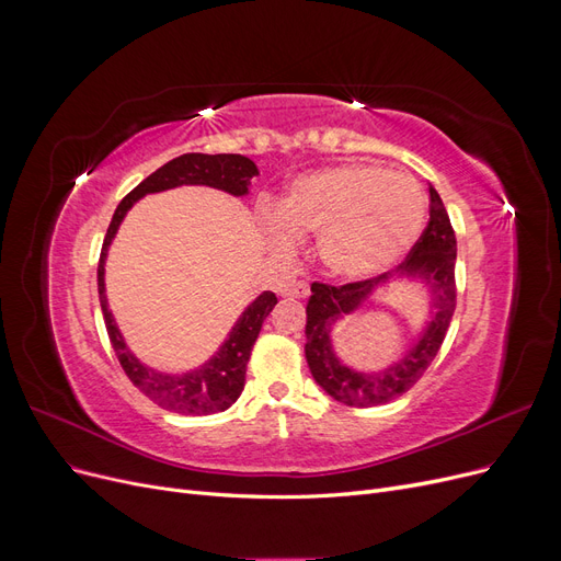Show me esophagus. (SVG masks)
<instances>
[{
    "label": "esophagus",
    "mask_w": 561,
    "mask_h": 561,
    "mask_svg": "<svg viewBox=\"0 0 561 561\" xmlns=\"http://www.w3.org/2000/svg\"><path fill=\"white\" fill-rule=\"evenodd\" d=\"M283 295L290 297V299H307L311 295V290H309L307 283H293V285L285 287Z\"/></svg>",
    "instance_id": "34e87169"
}]
</instances>
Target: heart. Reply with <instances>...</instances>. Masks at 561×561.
Listing matches in <instances>:
<instances>
[{
	"label": "heart",
	"mask_w": 561,
	"mask_h": 561,
	"mask_svg": "<svg viewBox=\"0 0 561 561\" xmlns=\"http://www.w3.org/2000/svg\"><path fill=\"white\" fill-rule=\"evenodd\" d=\"M426 198L410 178L379 165H339L297 178L278 215L262 217L266 243L290 254L297 233H318V254L334 276L365 280L400 262L416 243Z\"/></svg>",
	"instance_id": "obj_1"
}]
</instances>
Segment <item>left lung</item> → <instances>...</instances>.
<instances>
[{
  "instance_id": "obj_1",
  "label": "left lung",
  "mask_w": 561,
  "mask_h": 561,
  "mask_svg": "<svg viewBox=\"0 0 561 561\" xmlns=\"http://www.w3.org/2000/svg\"><path fill=\"white\" fill-rule=\"evenodd\" d=\"M431 219L426 231L407 254V260L388 274L346 285L313 283L307 304V363L316 383L336 402L348 407H377L407 393L421 377L445 342L456 309V236L443 198L428 186ZM421 279L432 295L430 320L419 340L396 363L379 373L353 370L337 360L331 346V328L336 319L359 310L379 286L390 279Z\"/></svg>"
}]
</instances>
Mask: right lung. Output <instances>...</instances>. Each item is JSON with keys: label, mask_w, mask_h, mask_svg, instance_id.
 I'll use <instances>...</instances> for the list:
<instances>
[{"label": "right lung", "mask_w": 561, "mask_h": 561, "mask_svg": "<svg viewBox=\"0 0 561 561\" xmlns=\"http://www.w3.org/2000/svg\"><path fill=\"white\" fill-rule=\"evenodd\" d=\"M254 175H260L257 165L241 154H182L161 165L159 171H154L149 178H145L114 210L98 264L100 307H103L112 348L128 379L138 386L149 400H154L168 412H178L186 416H206L215 412H225L239 400L245 386V365L250 360V351L254 342H257L262 322L271 311H274L278 299L268 290L262 293L257 299H252L248 304V309L241 313V318L233 322L225 344L217 348L213 358H208L196 369L182 371V375H168V371H159L135 358V353L126 346V339L116 328V320L110 311L105 295L107 250L118 227H122L126 213L142 196L175 190V186L182 184L213 186V190H222L231 196H245L250 194V180Z\"/></svg>", "instance_id": "obj_1"}]
</instances>
